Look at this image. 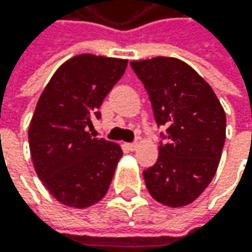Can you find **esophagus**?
<instances>
[{"instance_id": "34e87169", "label": "esophagus", "mask_w": 252, "mask_h": 252, "mask_svg": "<svg viewBox=\"0 0 252 252\" xmlns=\"http://www.w3.org/2000/svg\"><path fill=\"white\" fill-rule=\"evenodd\" d=\"M127 148H128L130 151H134V150H137V143H136V142L127 143Z\"/></svg>"}]
</instances>
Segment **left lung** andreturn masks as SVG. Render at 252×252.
I'll return each mask as SVG.
<instances>
[{"label": "left lung", "mask_w": 252, "mask_h": 252, "mask_svg": "<svg viewBox=\"0 0 252 252\" xmlns=\"http://www.w3.org/2000/svg\"><path fill=\"white\" fill-rule=\"evenodd\" d=\"M153 105L161 133L158 158L143 171L151 196L169 207L195 201L216 174L225 142V112L213 89L174 57L130 63Z\"/></svg>", "instance_id": "1"}]
</instances>
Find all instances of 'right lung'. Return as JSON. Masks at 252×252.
Here are the masks:
<instances>
[{
  "label": "right lung",
  "mask_w": 252,
  "mask_h": 252,
  "mask_svg": "<svg viewBox=\"0 0 252 252\" xmlns=\"http://www.w3.org/2000/svg\"><path fill=\"white\" fill-rule=\"evenodd\" d=\"M127 60L80 54L64 62L43 89L28 128L34 169L62 204L84 209L109 190L122 157L118 143L92 137L88 128L124 75Z\"/></svg>",
  "instance_id": "obj_1"
}]
</instances>
